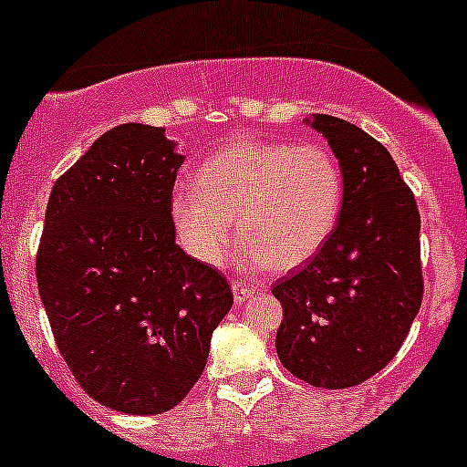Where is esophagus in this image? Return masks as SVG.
<instances>
[{
    "mask_svg": "<svg viewBox=\"0 0 467 467\" xmlns=\"http://www.w3.org/2000/svg\"><path fill=\"white\" fill-rule=\"evenodd\" d=\"M231 290H234V299H236V304H243V301H247L254 295L253 285H245V283H234L231 285Z\"/></svg>",
    "mask_w": 467,
    "mask_h": 467,
    "instance_id": "esophagus-1",
    "label": "esophagus"
}]
</instances>
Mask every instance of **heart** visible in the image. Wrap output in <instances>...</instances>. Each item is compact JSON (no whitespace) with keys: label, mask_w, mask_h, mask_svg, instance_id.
I'll return each instance as SVG.
<instances>
[{"label":"heart","mask_w":467,"mask_h":467,"mask_svg":"<svg viewBox=\"0 0 467 467\" xmlns=\"http://www.w3.org/2000/svg\"><path fill=\"white\" fill-rule=\"evenodd\" d=\"M344 171L325 144L241 140L201 163L196 187L175 189L171 213L198 262L220 264L238 234L243 269H296L339 220Z\"/></svg>","instance_id":"heart-1"}]
</instances>
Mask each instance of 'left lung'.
Segmentation results:
<instances>
[{"label": "left lung", "instance_id": "left-lung-1", "mask_svg": "<svg viewBox=\"0 0 467 467\" xmlns=\"http://www.w3.org/2000/svg\"><path fill=\"white\" fill-rule=\"evenodd\" d=\"M306 123L339 159L344 203L320 253L275 280V350L296 379L337 390L381 372L410 334L423 299L420 217L381 142L329 114Z\"/></svg>", "mask_w": 467, "mask_h": 467}]
</instances>
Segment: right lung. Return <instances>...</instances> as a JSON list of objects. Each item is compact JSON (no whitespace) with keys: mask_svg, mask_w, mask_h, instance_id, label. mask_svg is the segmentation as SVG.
<instances>
[{"mask_svg":"<svg viewBox=\"0 0 467 467\" xmlns=\"http://www.w3.org/2000/svg\"><path fill=\"white\" fill-rule=\"evenodd\" d=\"M184 156L166 130L121 123L53 184L36 285L86 393L121 414H163L201 379L234 295L175 243Z\"/></svg>","mask_w":467,"mask_h":467,"instance_id":"add662e5","label":"right lung"}]
</instances>
